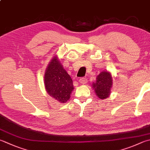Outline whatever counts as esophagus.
Segmentation results:
<instances>
[{
    "instance_id": "esophagus-1",
    "label": "esophagus",
    "mask_w": 150,
    "mask_h": 150,
    "mask_svg": "<svg viewBox=\"0 0 150 150\" xmlns=\"http://www.w3.org/2000/svg\"><path fill=\"white\" fill-rule=\"evenodd\" d=\"M79 81H80V83L81 84H85L87 82V80L86 78H81L79 80Z\"/></svg>"
}]
</instances>
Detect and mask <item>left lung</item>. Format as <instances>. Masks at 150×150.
Wrapping results in <instances>:
<instances>
[{
  "label": "left lung",
  "instance_id": "8db88e82",
  "mask_svg": "<svg viewBox=\"0 0 150 150\" xmlns=\"http://www.w3.org/2000/svg\"><path fill=\"white\" fill-rule=\"evenodd\" d=\"M112 84L113 80L111 73L104 70L97 76L96 81L93 82L91 86L96 95L100 99H105L110 97Z\"/></svg>",
  "mask_w": 150,
  "mask_h": 150
}]
</instances>
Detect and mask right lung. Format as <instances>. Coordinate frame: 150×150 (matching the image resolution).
I'll return each instance as SVG.
<instances>
[{"mask_svg":"<svg viewBox=\"0 0 150 150\" xmlns=\"http://www.w3.org/2000/svg\"><path fill=\"white\" fill-rule=\"evenodd\" d=\"M44 78L45 89L50 96L61 103H65L70 99L74 90L72 80L57 55L51 59Z\"/></svg>","mask_w":150,"mask_h":150,"instance_id":"1","label":"right lung"}]
</instances>
